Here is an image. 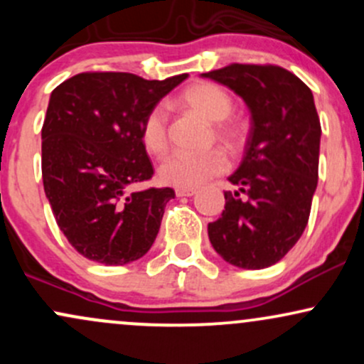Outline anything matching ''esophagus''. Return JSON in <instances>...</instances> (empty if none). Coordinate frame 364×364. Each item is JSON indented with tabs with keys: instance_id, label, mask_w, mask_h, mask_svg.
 <instances>
[{
	"instance_id": "esophagus-1",
	"label": "esophagus",
	"mask_w": 364,
	"mask_h": 364,
	"mask_svg": "<svg viewBox=\"0 0 364 364\" xmlns=\"http://www.w3.org/2000/svg\"><path fill=\"white\" fill-rule=\"evenodd\" d=\"M195 193V188H176V196H193Z\"/></svg>"
}]
</instances>
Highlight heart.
Wrapping results in <instances>:
<instances>
[{
	"label": "heart",
	"mask_w": 364,
	"mask_h": 364,
	"mask_svg": "<svg viewBox=\"0 0 364 364\" xmlns=\"http://www.w3.org/2000/svg\"><path fill=\"white\" fill-rule=\"evenodd\" d=\"M181 102L202 118L212 121L217 139L228 147H236L241 141L240 121L231 118L232 97L224 87L214 82H195L181 92ZM141 144L154 156H164L168 152V112L162 106L152 107L140 128ZM228 157L220 150L212 149L202 154L176 152L169 156L159 168V178L164 185L174 188H196L208 179L219 176L228 169Z\"/></svg>",
	"instance_id": "1"
}]
</instances>
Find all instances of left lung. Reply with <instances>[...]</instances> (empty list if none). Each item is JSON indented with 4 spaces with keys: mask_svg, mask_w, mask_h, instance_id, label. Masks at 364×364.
<instances>
[{
    "mask_svg": "<svg viewBox=\"0 0 364 364\" xmlns=\"http://www.w3.org/2000/svg\"><path fill=\"white\" fill-rule=\"evenodd\" d=\"M203 77L235 90L252 112L241 166L208 237L225 262L265 269L298 243L318 183L320 118L313 94L277 65H232Z\"/></svg>",
    "mask_w": 364,
    "mask_h": 364,
    "instance_id": "8db88e82",
    "label": "left lung"
}]
</instances>
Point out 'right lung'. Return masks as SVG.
Returning a JSON list of instances; mask_svg holds the SVG:
<instances>
[{
    "instance_id": "obj_1",
    "label": "right lung",
    "mask_w": 364,
    "mask_h": 364,
    "mask_svg": "<svg viewBox=\"0 0 364 364\" xmlns=\"http://www.w3.org/2000/svg\"><path fill=\"white\" fill-rule=\"evenodd\" d=\"M186 77L83 72L53 90L43 124L44 191L63 235L89 260L127 265L156 240L174 190L128 186L154 174L141 121Z\"/></svg>"
}]
</instances>
